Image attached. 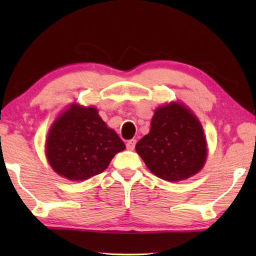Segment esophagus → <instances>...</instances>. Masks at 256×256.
Segmentation results:
<instances>
[{"label":"esophagus","instance_id":"esophagus-1","mask_svg":"<svg viewBox=\"0 0 256 256\" xmlns=\"http://www.w3.org/2000/svg\"><path fill=\"white\" fill-rule=\"evenodd\" d=\"M136 138H131V140H128L126 142V148L128 150H133L134 146H136Z\"/></svg>","mask_w":256,"mask_h":256}]
</instances>
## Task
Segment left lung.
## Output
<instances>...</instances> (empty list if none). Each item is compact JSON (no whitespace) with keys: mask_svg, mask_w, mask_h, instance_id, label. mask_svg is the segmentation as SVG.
<instances>
[{"mask_svg":"<svg viewBox=\"0 0 256 256\" xmlns=\"http://www.w3.org/2000/svg\"><path fill=\"white\" fill-rule=\"evenodd\" d=\"M151 172L164 180H182L202 170L206 144L202 125L177 102L157 108L151 128L136 146Z\"/></svg>","mask_w":256,"mask_h":256,"instance_id":"left-lung-1","label":"left lung"}]
</instances>
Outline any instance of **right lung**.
I'll list each match as a JSON object with an SVG mask.
<instances>
[{"mask_svg": "<svg viewBox=\"0 0 256 256\" xmlns=\"http://www.w3.org/2000/svg\"><path fill=\"white\" fill-rule=\"evenodd\" d=\"M124 149V142L114 130L106 126L96 108L78 105L58 116L46 140V156L52 168L72 180L100 174Z\"/></svg>", "mask_w": 256, "mask_h": 256, "instance_id": "right-lung-1", "label": "right lung"}]
</instances>
